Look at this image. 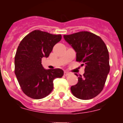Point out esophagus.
Listing matches in <instances>:
<instances>
[{
  "label": "esophagus",
  "instance_id": "1",
  "mask_svg": "<svg viewBox=\"0 0 123 123\" xmlns=\"http://www.w3.org/2000/svg\"><path fill=\"white\" fill-rule=\"evenodd\" d=\"M64 75H65V76H67V75H68L69 74V73H68V72L67 71H64Z\"/></svg>",
  "mask_w": 123,
  "mask_h": 123
}]
</instances>
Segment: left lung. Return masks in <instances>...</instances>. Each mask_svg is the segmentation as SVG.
Segmentation results:
<instances>
[{
    "label": "left lung",
    "mask_w": 123,
    "mask_h": 123,
    "mask_svg": "<svg viewBox=\"0 0 123 123\" xmlns=\"http://www.w3.org/2000/svg\"><path fill=\"white\" fill-rule=\"evenodd\" d=\"M64 38L76 52L77 61L85 65L83 75L78 77V83L71 87V91L80 99H91L103 90L110 72L107 47L100 37L89 31L64 35Z\"/></svg>",
    "instance_id": "8db88e82"
}]
</instances>
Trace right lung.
<instances>
[{"instance_id": "add662e5", "label": "right lung", "mask_w": 123, "mask_h": 123, "mask_svg": "<svg viewBox=\"0 0 123 123\" xmlns=\"http://www.w3.org/2000/svg\"><path fill=\"white\" fill-rule=\"evenodd\" d=\"M61 34L34 30L19 43L15 56V74L22 90L34 99L45 98L54 89L53 81L64 75L61 69H46L42 58H48L53 48L61 40Z\"/></svg>"}]
</instances>
